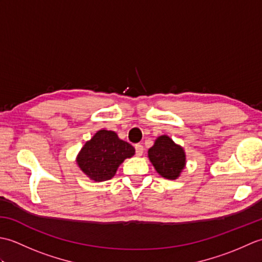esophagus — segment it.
<instances>
[{
    "mask_svg": "<svg viewBox=\"0 0 262 262\" xmlns=\"http://www.w3.org/2000/svg\"><path fill=\"white\" fill-rule=\"evenodd\" d=\"M143 152H144V147H143L142 144H136V145H135V153H136L137 157H141Z\"/></svg>",
    "mask_w": 262,
    "mask_h": 262,
    "instance_id": "obj_1",
    "label": "esophagus"
}]
</instances>
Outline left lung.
Segmentation results:
<instances>
[{"instance_id": "1", "label": "left lung", "mask_w": 262, "mask_h": 262, "mask_svg": "<svg viewBox=\"0 0 262 262\" xmlns=\"http://www.w3.org/2000/svg\"><path fill=\"white\" fill-rule=\"evenodd\" d=\"M148 158L155 170L166 179L173 180L185 168L186 155L183 149L169 136H160L148 149Z\"/></svg>"}]
</instances>
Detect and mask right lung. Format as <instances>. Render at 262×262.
Masks as SVG:
<instances>
[{"label": "right lung", "mask_w": 262, "mask_h": 262, "mask_svg": "<svg viewBox=\"0 0 262 262\" xmlns=\"http://www.w3.org/2000/svg\"><path fill=\"white\" fill-rule=\"evenodd\" d=\"M134 153L135 148L119 140L115 132L102 129L82 147L77 164L90 179L104 181L111 179L119 164Z\"/></svg>", "instance_id": "obj_1"}]
</instances>
